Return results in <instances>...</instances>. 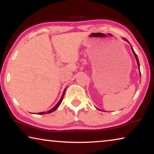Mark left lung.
<instances>
[{"label":"left lung","mask_w":154,"mask_h":154,"mask_svg":"<svg viewBox=\"0 0 154 154\" xmlns=\"http://www.w3.org/2000/svg\"><path fill=\"white\" fill-rule=\"evenodd\" d=\"M125 40H126L127 42H128L127 39H124ZM131 48H132V52H133V53L134 54V56H135V57H136V59H137V64H138V68H139V67H140V64H139V61H138V57H137V54L135 53L134 52V50H133V48H132V47L131 46Z\"/></svg>","instance_id":"obj_1"}]
</instances>
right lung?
Masks as SVG:
<instances>
[{
    "mask_svg": "<svg viewBox=\"0 0 154 154\" xmlns=\"http://www.w3.org/2000/svg\"><path fill=\"white\" fill-rule=\"evenodd\" d=\"M65 90H66V89H65V91H63V95H62V96H61V98H60V99L59 102L57 103V104H56V106H54L53 108H52V109H50V110H48V111H47V112H39V113H38V115H44V114H46V113H48H48H50V112H54L55 110H57V108L59 107V106L60 105V103H61V102L63 101V97H64V94H65Z\"/></svg>",
    "mask_w": 154,
    "mask_h": 154,
    "instance_id": "add662e5",
    "label": "right lung"
}]
</instances>
